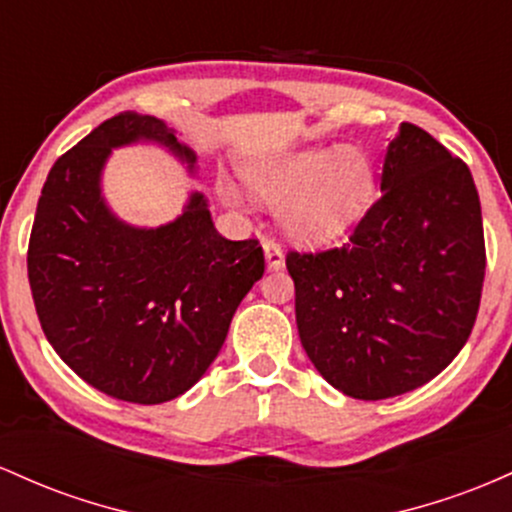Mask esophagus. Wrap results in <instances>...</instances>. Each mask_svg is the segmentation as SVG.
I'll return each mask as SVG.
<instances>
[{
    "mask_svg": "<svg viewBox=\"0 0 512 512\" xmlns=\"http://www.w3.org/2000/svg\"><path fill=\"white\" fill-rule=\"evenodd\" d=\"M263 254H266V263L271 271H280L285 266V254L283 246L275 239H263Z\"/></svg>",
    "mask_w": 512,
    "mask_h": 512,
    "instance_id": "obj_1",
    "label": "esophagus"
}]
</instances>
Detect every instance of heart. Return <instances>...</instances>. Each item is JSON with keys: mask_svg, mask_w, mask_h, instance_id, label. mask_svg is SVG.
Here are the masks:
<instances>
[{"mask_svg": "<svg viewBox=\"0 0 512 512\" xmlns=\"http://www.w3.org/2000/svg\"><path fill=\"white\" fill-rule=\"evenodd\" d=\"M246 181L268 203H278V220L290 237L333 239L365 208L372 193V171L358 152L343 147L302 149L273 159H258L244 169ZM222 198L239 205L232 183Z\"/></svg>", "mask_w": 512, "mask_h": 512, "instance_id": "b5f03b06", "label": "heart"}]
</instances>
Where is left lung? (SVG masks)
Here are the masks:
<instances>
[{"mask_svg": "<svg viewBox=\"0 0 512 512\" xmlns=\"http://www.w3.org/2000/svg\"><path fill=\"white\" fill-rule=\"evenodd\" d=\"M309 360L353 399L406 394L467 343L486 275L472 171L413 123L387 149L382 195L343 246L287 251Z\"/></svg>", "mask_w": 512, "mask_h": 512, "instance_id": "8db88e82", "label": "left lung"}]
</instances>
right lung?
Masks as SVG:
<instances>
[{
	"mask_svg": "<svg viewBox=\"0 0 512 512\" xmlns=\"http://www.w3.org/2000/svg\"><path fill=\"white\" fill-rule=\"evenodd\" d=\"M142 137L195 162L162 120L135 111L103 120L50 169L26 261L55 353L113 399L162 404L205 375L266 258L258 239L222 237L200 193L166 227L118 222L101 200V166L111 147Z\"/></svg>",
	"mask_w": 512,
	"mask_h": 512,
	"instance_id": "obj_1",
	"label": "right lung"
}]
</instances>
